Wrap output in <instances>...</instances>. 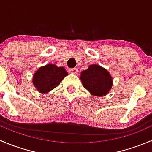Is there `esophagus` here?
I'll use <instances>...</instances> for the list:
<instances>
[{
	"instance_id": "esophagus-1",
	"label": "esophagus",
	"mask_w": 152,
	"mask_h": 152,
	"mask_svg": "<svg viewBox=\"0 0 152 152\" xmlns=\"http://www.w3.org/2000/svg\"><path fill=\"white\" fill-rule=\"evenodd\" d=\"M68 71L69 73H72V74H76V73H78V69L76 68V67H75V68H70L69 69Z\"/></svg>"
}]
</instances>
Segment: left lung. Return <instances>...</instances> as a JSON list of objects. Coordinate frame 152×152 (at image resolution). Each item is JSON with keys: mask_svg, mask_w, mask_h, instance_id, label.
Returning a JSON list of instances; mask_svg holds the SVG:
<instances>
[{"mask_svg": "<svg viewBox=\"0 0 152 152\" xmlns=\"http://www.w3.org/2000/svg\"><path fill=\"white\" fill-rule=\"evenodd\" d=\"M80 79L83 87L93 96H105L113 86L111 75L99 65H91L87 70L82 71Z\"/></svg>", "mask_w": 152, "mask_h": 152, "instance_id": "obj_1", "label": "left lung"}]
</instances>
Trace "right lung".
Masks as SVG:
<instances>
[{
  "instance_id": "obj_1",
  "label": "right lung",
  "mask_w": 152,
  "mask_h": 152,
  "mask_svg": "<svg viewBox=\"0 0 152 152\" xmlns=\"http://www.w3.org/2000/svg\"><path fill=\"white\" fill-rule=\"evenodd\" d=\"M67 74L63 67L48 64L35 72L33 76L34 86L39 93H47L57 87Z\"/></svg>"
}]
</instances>
